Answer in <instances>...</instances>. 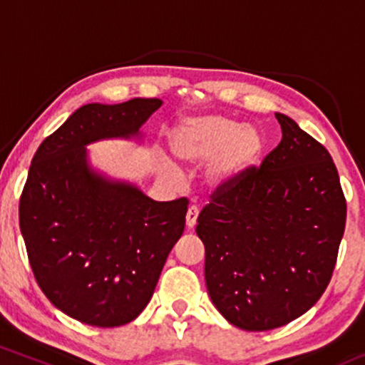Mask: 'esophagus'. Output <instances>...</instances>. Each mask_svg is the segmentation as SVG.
<instances>
[{"label": "esophagus", "mask_w": 365, "mask_h": 365, "mask_svg": "<svg viewBox=\"0 0 365 365\" xmlns=\"http://www.w3.org/2000/svg\"><path fill=\"white\" fill-rule=\"evenodd\" d=\"M197 216H199V209H197L195 206L188 207L187 216H185V223H187L188 230H192L197 225Z\"/></svg>", "instance_id": "1"}]
</instances>
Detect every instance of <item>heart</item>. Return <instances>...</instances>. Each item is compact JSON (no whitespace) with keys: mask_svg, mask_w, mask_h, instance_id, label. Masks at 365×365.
<instances>
[{"mask_svg":"<svg viewBox=\"0 0 365 365\" xmlns=\"http://www.w3.org/2000/svg\"><path fill=\"white\" fill-rule=\"evenodd\" d=\"M168 148L183 165H200L202 183L211 192L237 185L261 165L264 137L252 125L232 116L199 115L180 120L168 133ZM163 171L171 178L178 175L170 161Z\"/></svg>","mask_w":365,"mask_h":365,"instance_id":"1","label":"heart"}]
</instances>
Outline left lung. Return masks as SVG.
<instances>
[{"label":"left lung","mask_w":365,"mask_h":365,"mask_svg":"<svg viewBox=\"0 0 365 365\" xmlns=\"http://www.w3.org/2000/svg\"><path fill=\"white\" fill-rule=\"evenodd\" d=\"M274 115L278 148L237 185L215 192L197 217L209 297L245 331L279 328L307 312L328 287L345 232L329 153L290 116Z\"/></svg>","instance_id":"obj_1"}]
</instances>
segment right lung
<instances>
[{
    "label": "right lung",
    "instance_id": "add662e5",
    "mask_svg": "<svg viewBox=\"0 0 365 365\" xmlns=\"http://www.w3.org/2000/svg\"><path fill=\"white\" fill-rule=\"evenodd\" d=\"M158 98L83 104L32 159L20 232L41 290L54 307L98 328L135 319L185 228L187 199L158 202L130 180L96 168L87 145L142 144Z\"/></svg>",
    "mask_w": 365,
    "mask_h": 365
}]
</instances>
